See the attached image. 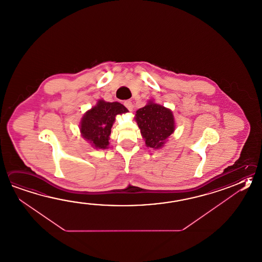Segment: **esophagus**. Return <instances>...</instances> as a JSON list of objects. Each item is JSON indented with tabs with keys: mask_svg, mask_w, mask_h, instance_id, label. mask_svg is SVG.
I'll use <instances>...</instances> for the list:
<instances>
[{
	"mask_svg": "<svg viewBox=\"0 0 262 262\" xmlns=\"http://www.w3.org/2000/svg\"><path fill=\"white\" fill-rule=\"evenodd\" d=\"M124 105L127 107V108L129 110V111H133V108H134V104L132 103V101H129V100H127V101H125L124 102Z\"/></svg>",
	"mask_w": 262,
	"mask_h": 262,
	"instance_id": "obj_1",
	"label": "esophagus"
}]
</instances>
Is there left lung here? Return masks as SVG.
Segmentation results:
<instances>
[{
  "instance_id": "obj_1",
  "label": "left lung",
  "mask_w": 262,
  "mask_h": 262,
  "mask_svg": "<svg viewBox=\"0 0 262 262\" xmlns=\"http://www.w3.org/2000/svg\"><path fill=\"white\" fill-rule=\"evenodd\" d=\"M134 119L145 145L155 150L162 148L175 130L172 111L153 100H149L147 104L136 111Z\"/></svg>"
}]
</instances>
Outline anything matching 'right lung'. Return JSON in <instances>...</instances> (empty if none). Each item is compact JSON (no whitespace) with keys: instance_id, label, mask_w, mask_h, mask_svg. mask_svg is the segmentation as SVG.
<instances>
[{"instance_id":"obj_1","label":"right lung","mask_w":262,"mask_h":262,"mask_svg":"<svg viewBox=\"0 0 262 262\" xmlns=\"http://www.w3.org/2000/svg\"><path fill=\"white\" fill-rule=\"evenodd\" d=\"M128 112L119 102H105L103 99L86 111L80 120L79 130L82 138L95 149L108 148L111 128L116 116Z\"/></svg>"}]
</instances>
